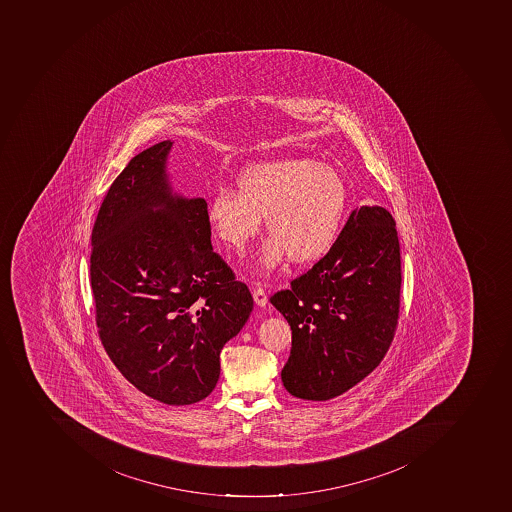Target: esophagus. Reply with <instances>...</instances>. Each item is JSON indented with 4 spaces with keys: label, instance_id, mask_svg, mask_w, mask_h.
<instances>
[{
    "label": "esophagus",
    "instance_id": "esophagus-1",
    "mask_svg": "<svg viewBox=\"0 0 512 512\" xmlns=\"http://www.w3.org/2000/svg\"><path fill=\"white\" fill-rule=\"evenodd\" d=\"M253 298L254 303L258 306H266L267 305V293L264 288L259 287V285H256V287L253 288Z\"/></svg>",
    "mask_w": 512,
    "mask_h": 512
}]
</instances>
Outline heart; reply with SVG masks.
<instances>
[{
  "instance_id": "heart-1",
  "label": "heart",
  "mask_w": 512,
  "mask_h": 512,
  "mask_svg": "<svg viewBox=\"0 0 512 512\" xmlns=\"http://www.w3.org/2000/svg\"><path fill=\"white\" fill-rule=\"evenodd\" d=\"M347 202V183L337 168L313 159H280L246 168L237 193L219 189L209 201L207 219L215 237L241 251L266 217L272 237L258 267L269 274L287 256L295 264L324 258L339 237Z\"/></svg>"
}]
</instances>
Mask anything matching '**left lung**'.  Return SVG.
Wrapping results in <instances>:
<instances>
[{
    "label": "left lung",
    "mask_w": 512,
    "mask_h": 512,
    "mask_svg": "<svg viewBox=\"0 0 512 512\" xmlns=\"http://www.w3.org/2000/svg\"><path fill=\"white\" fill-rule=\"evenodd\" d=\"M400 284L396 220L384 207L355 209L329 253L271 297L292 329L285 389L329 400L365 379L396 334Z\"/></svg>",
    "instance_id": "obj_1"
}]
</instances>
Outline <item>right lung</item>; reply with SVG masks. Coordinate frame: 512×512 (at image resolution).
I'll use <instances>...</instances> for the list:
<instances>
[{
  "label": "right lung",
  "instance_id": "right-lung-1",
  "mask_svg": "<svg viewBox=\"0 0 512 512\" xmlns=\"http://www.w3.org/2000/svg\"><path fill=\"white\" fill-rule=\"evenodd\" d=\"M162 141L129 160L92 228L91 285L105 352L146 396L206 399L220 350L253 311L246 284L214 253L207 202L168 183Z\"/></svg>",
  "mask_w": 512,
  "mask_h": 512
}]
</instances>
